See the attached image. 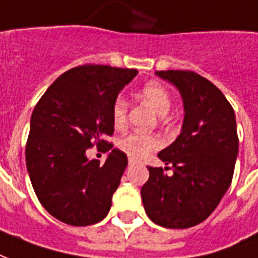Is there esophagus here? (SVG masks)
Masks as SVG:
<instances>
[{
	"instance_id": "obj_1",
	"label": "esophagus",
	"mask_w": 258,
	"mask_h": 258,
	"mask_svg": "<svg viewBox=\"0 0 258 258\" xmlns=\"http://www.w3.org/2000/svg\"><path fill=\"white\" fill-rule=\"evenodd\" d=\"M135 163H136V160L131 157V159H129V164H135Z\"/></svg>"
}]
</instances>
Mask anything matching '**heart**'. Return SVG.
Wrapping results in <instances>:
<instances>
[{
  "instance_id": "heart-1",
  "label": "heart",
  "mask_w": 258,
  "mask_h": 258,
  "mask_svg": "<svg viewBox=\"0 0 258 258\" xmlns=\"http://www.w3.org/2000/svg\"><path fill=\"white\" fill-rule=\"evenodd\" d=\"M140 97L143 101H146L152 106L154 112L159 116H167L171 109V98L170 94L161 84L157 83H149L142 91ZM127 119V102L123 97H118L112 106V120L116 127L125 126ZM119 149L126 153L132 159H143L149 153L159 149L161 146V140L154 135H146V133H129L125 138L118 142Z\"/></svg>"
}]
</instances>
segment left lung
<instances>
[{"label": "left lung", "mask_w": 258, "mask_h": 258, "mask_svg": "<svg viewBox=\"0 0 258 258\" xmlns=\"http://www.w3.org/2000/svg\"><path fill=\"white\" fill-rule=\"evenodd\" d=\"M156 76L180 91L184 120L180 136L157 154L173 174L147 167L140 194L150 221L186 229L205 221L230 186L239 152L236 116L221 90L200 74L167 70Z\"/></svg>", "instance_id": "obj_1"}]
</instances>
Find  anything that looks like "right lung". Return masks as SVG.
Returning a JSON list of instances; mask_svg holds the SVG:
<instances>
[{"label":"right lung","mask_w":258,"mask_h":258,"mask_svg":"<svg viewBox=\"0 0 258 258\" xmlns=\"http://www.w3.org/2000/svg\"><path fill=\"white\" fill-rule=\"evenodd\" d=\"M136 76L135 69L78 66L61 74L35 106L26 167L37 200L58 221L88 226L109 212L127 157L105 138L113 133V102ZM94 144L110 152L104 165L86 157Z\"/></svg>","instance_id":"obj_1"}]
</instances>
